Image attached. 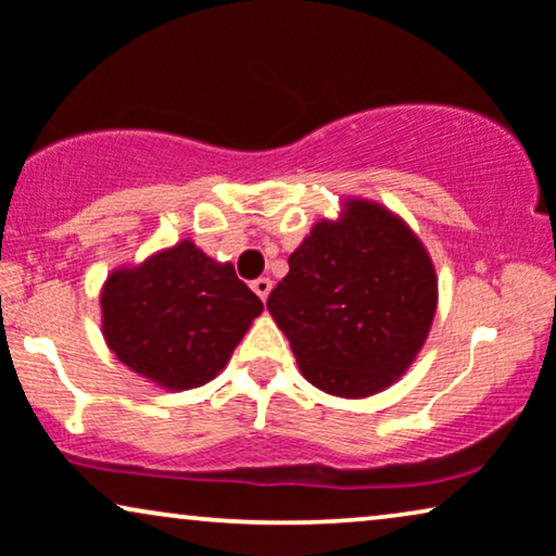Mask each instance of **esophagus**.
<instances>
[{
  "mask_svg": "<svg viewBox=\"0 0 556 556\" xmlns=\"http://www.w3.org/2000/svg\"><path fill=\"white\" fill-rule=\"evenodd\" d=\"M251 290H254L258 294V300L264 302L266 298H269V292H271V279L269 277L254 279V282H251Z\"/></svg>",
  "mask_w": 556,
  "mask_h": 556,
  "instance_id": "34e87169",
  "label": "esophagus"
}]
</instances>
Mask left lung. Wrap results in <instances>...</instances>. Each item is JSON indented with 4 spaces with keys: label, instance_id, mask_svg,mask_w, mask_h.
Listing matches in <instances>:
<instances>
[{
    "label": "left lung",
    "instance_id": "left-lung-1",
    "mask_svg": "<svg viewBox=\"0 0 556 556\" xmlns=\"http://www.w3.org/2000/svg\"><path fill=\"white\" fill-rule=\"evenodd\" d=\"M305 379L325 394L366 399L414 364L438 313L425 243L387 205L345 198L290 254L266 300Z\"/></svg>",
    "mask_w": 556,
    "mask_h": 556
}]
</instances>
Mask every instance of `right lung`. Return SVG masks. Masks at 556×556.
Masks as SVG:
<instances>
[{
  "label": "right lung",
  "instance_id": "1",
  "mask_svg": "<svg viewBox=\"0 0 556 556\" xmlns=\"http://www.w3.org/2000/svg\"><path fill=\"white\" fill-rule=\"evenodd\" d=\"M262 309L231 262H216L190 239L116 266L101 287L109 351L165 391L216 379Z\"/></svg>",
  "mask_w": 556,
  "mask_h": 556
}]
</instances>
